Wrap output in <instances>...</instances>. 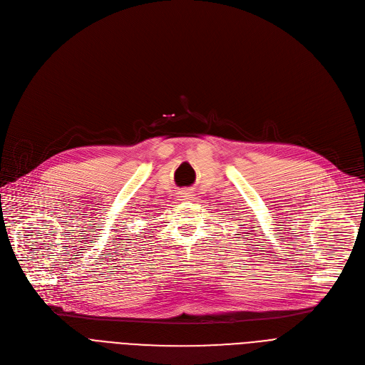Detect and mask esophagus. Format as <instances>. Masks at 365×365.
<instances>
[{
	"mask_svg": "<svg viewBox=\"0 0 365 365\" xmlns=\"http://www.w3.org/2000/svg\"><path fill=\"white\" fill-rule=\"evenodd\" d=\"M182 195H183V197H185V200H187V197H190V196H192V195H190L189 192H183Z\"/></svg>",
	"mask_w": 365,
	"mask_h": 365,
	"instance_id": "esophagus-1",
	"label": "esophagus"
}]
</instances>
